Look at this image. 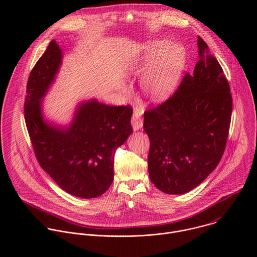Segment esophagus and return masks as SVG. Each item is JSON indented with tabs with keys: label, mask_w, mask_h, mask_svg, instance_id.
<instances>
[{
	"label": "esophagus",
	"mask_w": 257,
	"mask_h": 257,
	"mask_svg": "<svg viewBox=\"0 0 257 257\" xmlns=\"http://www.w3.org/2000/svg\"><path fill=\"white\" fill-rule=\"evenodd\" d=\"M141 115H142V113L140 109H138V108L134 109L132 118H131V123H132V127L134 130H139L142 128L143 121H142Z\"/></svg>",
	"instance_id": "34e87169"
}]
</instances>
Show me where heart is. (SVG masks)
Wrapping results in <instances>:
<instances>
[{"instance_id": "1", "label": "heart", "mask_w": 257, "mask_h": 257, "mask_svg": "<svg viewBox=\"0 0 257 257\" xmlns=\"http://www.w3.org/2000/svg\"><path fill=\"white\" fill-rule=\"evenodd\" d=\"M187 61L185 48L178 43L152 41L137 51L130 71L141 74L150 69L142 87L152 99H165L175 90Z\"/></svg>"}]
</instances>
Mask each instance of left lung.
Masks as SVG:
<instances>
[{"label": "left lung", "instance_id": "1", "mask_svg": "<svg viewBox=\"0 0 257 257\" xmlns=\"http://www.w3.org/2000/svg\"><path fill=\"white\" fill-rule=\"evenodd\" d=\"M197 46L199 61L192 74L186 73L172 96L144 113L150 178L168 194L198 186L221 161L229 135V82L200 36Z\"/></svg>", "mask_w": 257, "mask_h": 257}]
</instances>
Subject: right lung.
<instances>
[{
  "label": "right lung",
  "mask_w": 257,
  "mask_h": 257,
  "mask_svg": "<svg viewBox=\"0 0 257 257\" xmlns=\"http://www.w3.org/2000/svg\"><path fill=\"white\" fill-rule=\"evenodd\" d=\"M62 51L52 41L27 81L24 119L40 166L69 194L94 198L114 180L117 149L133 132L132 106H112L95 99L82 102L67 128L48 124L41 100L55 79Z\"/></svg>",
  "instance_id": "1"
}]
</instances>
